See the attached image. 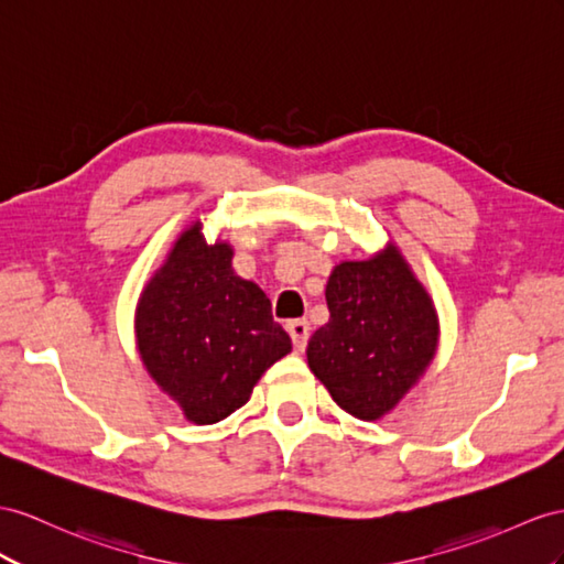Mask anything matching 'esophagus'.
I'll return each mask as SVG.
<instances>
[{
	"label": "esophagus",
	"mask_w": 564,
	"mask_h": 564,
	"mask_svg": "<svg viewBox=\"0 0 564 564\" xmlns=\"http://www.w3.org/2000/svg\"><path fill=\"white\" fill-rule=\"evenodd\" d=\"M285 328H288V334H291V338H293L295 350L297 352L305 350V345L310 340V322L307 319H293V322H288Z\"/></svg>",
	"instance_id": "esophagus-1"
}]
</instances>
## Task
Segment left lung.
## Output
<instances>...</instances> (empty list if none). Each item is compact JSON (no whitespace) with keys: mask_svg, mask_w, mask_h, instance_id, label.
I'll use <instances>...</instances> for the list:
<instances>
[{"mask_svg":"<svg viewBox=\"0 0 564 564\" xmlns=\"http://www.w3.org/2000/svg\"><path fill=\"white\" fill-rule=\"evenodd\" d=\"M328 322L307 362L348 414L377 422L420 381L438 348V316L395 245L365 262H340L326 283Z\"/></svg>","mask_w":564,"mask_h":564,"instance_id":"8db88e82","label":"left lung"}]
</instances>
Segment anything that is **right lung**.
Wrapping results in <instances>:
<instances>
[{
    "label": "right lung",
    "instance_id": "add662e5",
    "mask_svg": "<svg viewBox=\"0 0 564 564\" xmlns=\"http://www.w3.org/2000/svg\"><path fill=\"white\" fill-rule=\"evenodd\" d=\"M230 259L234 248L209 245L195 221L135 310L142 365L193 424H216L242 408L262 373L293 350L262 288L240 279Z\"/></svg>",
    "mask_w": 564,
    "mask_h": 564
}]
</instances>
